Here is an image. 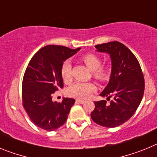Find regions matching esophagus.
<instances>
[{
    "label": "esophagus",
    "instance_id": "esophagus-1",
    "mask_svg": "<svg viewBox=\"0 0 157 157\" xmlns=\"http://www.w3.org/2000/svg\"><path fill=\"white\" fill-rule=\"evenodd\" d=\"M76 103L78 104H84L86 102L84 100H81V99H76Z\"/></svg>",
    "mask_w": 157,
    "mask_h": 157
}]
</instances>
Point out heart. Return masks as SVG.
<instances>
[{"instance_id":"heart-1","label":"heart","mask_w":157,"mask_h":157,"mask_svg":"<svg viewBox=\"0 0 157 157\" xmlns=\"http://www.w3.org/2000/svg\"><path fill=\"white\" fill-rule=\"evenodd\" d=\"M80 59L86 65L92 72L94 79L99 82H105L109 79L111 76V67L109 65L101 64V59L99 56L92 52L83 54ZM60 75L63 81L67 83L71 81V65L70 62L65 61L60 69ZM96 90V86L93 82H77L74 83L67 90V94L71 97L78 98H87Z\"/></svg>"}]
</instances>
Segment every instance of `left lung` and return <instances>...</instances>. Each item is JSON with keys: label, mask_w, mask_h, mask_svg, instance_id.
Returning a JSON list of instances; mask_svg holds the SVG:
<instances>
[{"label": "left lung", "mask_w": 157, "mask_h": 157, "mask_svg": "<svg viewBox=\"0 0 157 157\" xmlns=\"http://www.w3.org/2000/svg\"><path fill=\"white\" fill-rule=\"evenodd\" d=\"M98 51L109 53L112 59L110 80L101 94L107 101H95L92 120L98 125L116 127L132 117L141 103L145 90V79L139 62L127 46L119 41L95 45Z\"/></svg>", "instance_id": "left-lung-1"}]
</instances>
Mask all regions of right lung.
Instances as JSON below:
<instances>
[{
    "mask_svg": "<svg viewBox=\"0 0 157 157\" xmlns=\"http://www.w3.org/2000/svg\"><path fill=\"white\" fill-rule=\"evenodd\" d=\"M63 45H46L29 62L22 84V103L37 127L52 131L63 126L75 101L63 98L53 102L52 94L63 88L60 69L63 62L79 50Z\"/></svg>",
    "mask_w": 157,
    "mask_h": 157,
    "instance_id": "add662e5",
    "label": "right lung"
}]
</instances>
